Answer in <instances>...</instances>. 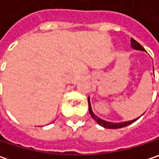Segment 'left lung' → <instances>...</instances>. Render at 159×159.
I'll return each instance as SVG.
<instances>
[{"label":"left lung","mask_w":159,"mask_h":159,"mask_svg":"<svg viewBox=\"0 0 159 159\" xmlns=\"http://www.w3.org/2000/svg\"><path fill=\"white\" fill-rule=\"evenodd\" d=\"M131 46H132V48H134L135 50H139V51H146L144 49V47L139 43H137L136 40H134L133 38H131ZM88 107H89V113H90V115H91V116L94 118V120L97 122L98 125H102V126H104V127H106V128H111V129H116V128H121V127H125V126H126V125H130V124H132V123H134L135 121H137V119L139 118H137V119H134V120H132V121H127V122H122V123H111V122H107V121H105V120H103V119H101V118H99L97 116H95L94 113H93V111H92V107H91V104H90V100H89V98H88Z\"/></svg>","instance_id":"8db88e82"}]
</instances>
